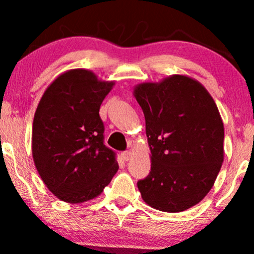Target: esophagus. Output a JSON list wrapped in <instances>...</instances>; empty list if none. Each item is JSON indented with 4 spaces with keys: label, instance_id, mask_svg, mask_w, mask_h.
I'll return each instance as SVG.
<instances>
[{
    "label": "esophagus",
    "instance_id": "esophagus-1",
    "mask_svg": "<svg viewBox=\"0 0 254 254\" xmlns=\"http://www.w3.org/2000/svg\"><path fill=\"white\" fill-rule=\"evenodd\" d=\"M132 156H133V154L131 153V151H124L123 153V157H124L125 161H129V160L132 159Z\"/></svg>",
    "mask_w": 254,
    "mask_h": 254
}]
</instances>
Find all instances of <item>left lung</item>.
Here are the masks:
<instances>
[{
  "label": "left lung",
  "instance_id": "obj_1",
  "mask_svg": "<svg viewBox=\"0 0 254 254\" xmlns=\"http://www.w3.org/2000/svg\"><path fill=\"white\" fill-rule=\"evenodd\" d=\"M145 118L151 168L137 183L151 208L182 212L214 186L223 159L224 127L210 93L188 75L133 87Z\"/></svg>",
  "mask_w": 254,
  "mask_h": 254
}]
</instances>
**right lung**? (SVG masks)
<instances>
[{
    "instance_id": "add662e5",
    "label": "right lung",
    "mask_w": 254,
    "mask_h": 254,
    "mask_svg": "<svg viewBox=\"0 0 254 254\" xmlns=\"http://www.w3.org/2000/svg\"><path fill=\"white\" fill-rule=\"evenodd\" d=\"M116 81L83 68L62 72L44 92L32 127V156L43 183L65 203L94 199L119 166L104 144L100 105Z\"/></svg>"
}]
</instances>
